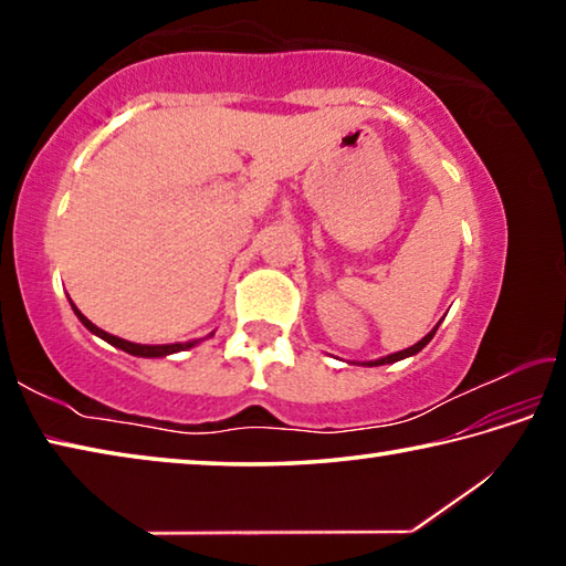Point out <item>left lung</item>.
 Listing matches in <instances>:
<instances>
[{"mask_svg": "<svg viewBox=\"0 0 566 566\" xmlns=\"http://www.w3.org/2000/svg\"><path fill=\"white\" fill-rule=\"evenodd\" d=\"M437 327H439V324H437ZM437 327H434L432 332H429L424 339H419V342L415 344V347H409V349H401V352H395V354H389V357H381V359H375V361H364V364H367V367H379V364H391V361H399V359L415 357V354H417V352H421V349H424V347H427V344H429V342H432V337H434V332H437Z\"/></svg>", "mask_w": 566, "mask_h": 566, "instance_id": "1", "label": "left lung"}]
</instances>
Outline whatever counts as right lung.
<instances>
[{
	"label": "right lung",
	"mask_w": 566,
	"mask_h": 566,
	"mask_svg": "<svg viewBox=\"0 0 566 566\" xmlns=\"http://www.w3.org/2000/svg\"><path fill=\"white\" fill-rule=\"evenodd\" d=\"M72 310L76 317H80V322L87 327L92 334H97V337H102L104 342H109L112 347H119L127 354H134V357H167V354H175V352H185V349H191L195 344H199V339H191V342H179V344H134V342H127V339H119L114 337V334L99 329L97 324H92L84 314L76 310V306L72 304Z\"/></svg>",
	"instance_id": "obj_1"
}]
</instances>
